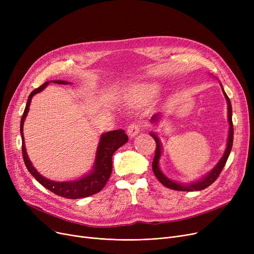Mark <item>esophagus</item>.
I'll use <instances>...</instances> for the list:
<instances>
[{"instance_id":"34e87169","label":"esophagus","mask_w":254,"mask_h":254,"mask_svg":"<svg viewBox=\"0 0 254 254\" xmlns=\"http://www.w3.org/2000/svg\"><path fill=\"white\" fill-rule=\"evenodd\" d=\"M141 130V125L137 122L131 123L128 127H127V134L130 137H135L136 135H138Z\"/></svg>"}]
</instances>
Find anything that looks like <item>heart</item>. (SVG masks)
Segmentation results:
<instances>
[{
  "label": "heart",
  "mask_w": 254,
  "mask_h": 254,
  "mask_svg": "<svg viewBox=\"0 0 254 254\" xmlns=\"http://www.w3.org/2000/svg\"><path fill=\"white\" fill-rule=\"evenodd\" d=\"M153 88L151 86H148V85H143L141 87H139L137 89V92L138 95H142V96H149L150 93L152 92Z\"/></svg>",
  "instance_id": "obj_1"
}]
</instances>
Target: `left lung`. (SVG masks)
<instances>
[{
    "label": "left lung",
    "instance_id": "8db88e82",
    "mask_svg": "<svg viewBox=\"0 0 254 254\" xmlns=\"http://www.w3.org/2000/svg\"><path fill=\"white\" fill-rule=\"evenodd\" d=\"M221 89L223 91V95L226 99V102H228V116H229V124H230L228 144H226L225 151L223 153V156L218 162V164L212 169V171L209 173L208 175H206L202 179H199V180H197L195 182H192V183H190V184H181V183H177L175 181H173V180L169 179L167 176H165L162 173V171L159 170V166H158L159 158H161V154H162V145H161V142H159L158 137L154 134V132H150V136L153 137V139L155 140V143H156L155 155H154L153 162H152V170H153L155 177L158 179V181L161 182L163 185H165L166 188H169V189L174 190H179V191L202 190H205L206 188H208V186H210L220 175V173H221L223 167L225 166V163H226V161H228L229 155L231 153V150H232V147H233V141H234V127H233V120H232V105H231V101H230L229 97L226 96L225 91L223 90L222 85H221ZM159 118H161V114H154L151 117V122L156 123V122H158Z\"/></svg>",
    "mask_w": 254,
    "mask_h": 254
}]
</instances>
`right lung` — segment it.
<instances>
[{
  "mask_svg": "<svg viewBox=\"0 0 254 254\" xmlns=\"http://www.w3.org/2000/svg\"><path fill=\"white\" fill-rule=\"evenodd\" d=\"M49 82H52V81H47L41 86L34 89L31 92V95L29 96L28 102H26L25 109L20 122V134L22 139L21 150H22L23 162L25 164L26 169L29 170V172L35 177V179L51 192L61 195L63 197L72 198V199L90 196L92 194L101 191L104 189V186L106 185L107 181L109 180L112 173V155L119 147H122L123 145H125L127 142L128 138L125 134L124 129L107 131L105 134H103L101 136L100 143L97 149L96 162H95V165H93V170L89 173L88 175L82 177L81 179H78L76 181L57 182V181H51L49 179H46L41 174H39L37 170L33 167L30 158L25 151L24 140H23V123L26 115H28L32 98L36 95V93L42 91L49 84ZM53 82L58 84H69V82L63 81V80H55Z\"/></svg>",
  "mask_w": 254,
  "mask_h": 254,
  "instance_id": "right-lung-1",
  "label": "right lung"
}]
</instances>
